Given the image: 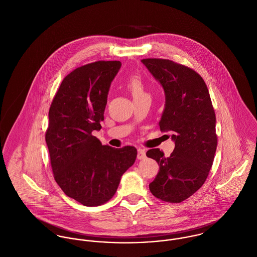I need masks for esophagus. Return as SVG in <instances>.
Here are the masks:
<instances>
[{
  "instance_id": "esophagus-1",
  "label": "esophagus",
  "mask_w": 257,
  "mask_h": 257,
  "mask_svg": "<svg viewBox=\"0 0 257 257\" xmlns=\"http://www.w3.org/2000/svg\"><path fill=\"white\" fill-rule=\"evenodd\" d=\"M146 158V151L143 148H138V159H144Z\"/></svg>"
}]
</instances>
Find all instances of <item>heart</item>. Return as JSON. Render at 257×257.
Wrapping results in <instances>:
<instances>
[{"label": "heart", "mask_w": 257, "mask_h": 257, "mask_svg": "<svg viewBox=\"0 0 257 257\" xmlns=\"http://www.w3.org/2000/svg\"><path fill=\"white\" fill-rule=\"evenodd\" d=\"M125 86H126L127 90L131 92L134 100L148 96L146 84H145L142 76L139 74L130 76L125 82Z\"/></svg>", "instance_id": "obj_1"}]
</instances>
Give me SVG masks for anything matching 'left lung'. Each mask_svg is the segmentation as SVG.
<instances>
[{"label":"left lung","mask_w":257,"mask_h":257,"mask_svg":"<svg viewBox=\"0 0 257 257\" xmlns=\"http://www.w3.org/2000/svg\"><path fill=\"white\" fill-rule=\"evenodd\" d=\"M142 62L164 90L159 127L172 133L175 143L169 157L159 148L147 151L159 165L149 190L159 200L180 203L203 186L213 165L218 144L215 110L205 81L193 69L168 59Z\"/></svg>","instance_id":"1"}]
</instances>
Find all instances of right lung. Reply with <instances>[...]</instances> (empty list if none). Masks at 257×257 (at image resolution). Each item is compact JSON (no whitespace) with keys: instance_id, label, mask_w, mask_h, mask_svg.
I'll return each instance as SVG.
<instances>
[{"instance_id":"1","label":"right lung","mask_w":257,"mask_h":257,"mask_svg":"<svg viewBox=\"0 0 257 257\" xmlns=\"http://www.w3.org/2000/svg\"><path fill=\"white\" fill-rule=\"evenodd\" d=\"M119 61L76 68L62 81L51 103L45 134L54 179L62 191L88 207L107 203L122 174L135 163L136 147L102 146L92 135L102 128L110 83Z\"/></svg>"}]
</instances>
